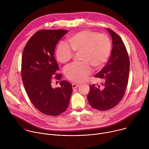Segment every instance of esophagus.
Wrapping results in <instances>:
<instances>
[{"label": "esophagus", "instance_id": "34e87169", "mask_svg": "<svg viewBox=\"0 0 149 149\" xmlns=\"http://www.w3.org/2000/svg\"><path fill=\"white\" fill-rule=\"evenodd\" d=\"M72 86L73 89H75V88H77L78 87H79V84L73 83V84H72Z\"/></svg>", "mask_w": 149, "mask_h": 149}]
</instances>
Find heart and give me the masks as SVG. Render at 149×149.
<instances>
[{
	"label": "heart",
	"mask_w": 149,
	"mask_h": 149,
	"mask_svg": "<svg viewBox=\"0 0 149 149\" xmlns=\"http://www.w3.org/2000/svg\"><path fill=\"white\" fill-rule=\"evenodd\" d=\"M70 47L61 42L56 48V56L62 63L69 62L74 52L80 53V63H72L65 69V75L71 81L80 82L91 72V67L101 68L107 62L111 50L110 38L105 34L82 31L67 38Z\"/></svg>",
	"instance_id": "obj_1"
}]
</instances>
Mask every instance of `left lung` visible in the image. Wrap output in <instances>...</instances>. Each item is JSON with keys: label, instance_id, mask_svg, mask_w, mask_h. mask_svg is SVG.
Instances as JSON below:
<instances>
[{"label": "left lung", "instance_id": "1", "mask_svg": "<svg viewBox=\"0 0 149 149\" xmlns=\"http://www.w3.org/2000/svg\"><path fill=\"white\" fill-rule=\"evenodd\" d=\"M112 38L113 48L109 61L95 78L103 79L102 87L90 86L87 96L89 104L95 109L105 111L117 105L123 98L128 83L130 61L125 47L119 35L106 29Z\"/></svg>", "mask_w": 149, "mask_h": 149}]
</instances>
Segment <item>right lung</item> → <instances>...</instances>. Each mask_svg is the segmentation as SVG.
I'll return each mask as SVG.
<instances>
[{"label":"right lung","instance_id":"obj_1","mask_svg":"<svg viewBox=\"0 0 149 149\" xmlns=\"http://www.w3.org/2000/svg\"><path fill=\"white\" fill-rule=\"evenodd\" d=\"M68 31L40 30L28 41L22 59V81L26 92L35 107L41 113L56 116L68 108L72 91V85L61 81V87L52 88V77L59 66L54 58L56 45ZM61 74L55 78L61 79Z\"/></svg>","mask_w":149,"mask_h":149}]
</instances>
